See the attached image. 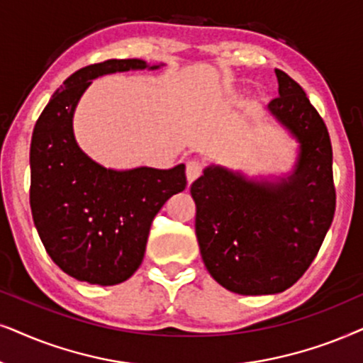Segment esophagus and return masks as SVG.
I'll return each instance as SVG.
<instances>
[{"label": "esophagus", "instance_id": "obj_1", "mask_svg": "<svg viewBox=\"0 0 363 363\" xmlns=\"http://www.w3.org/2000/svg\"><path fill=\"white\" fill-rule=\"evenodd\" d=\"M201 174H202V164L199 161H189V162H187V167H186L187 181L194 182L196 179L201 176Z\"/></svg>", "mask_w": 363, "mask_h": 363}]
</instances>
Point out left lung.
<instances>
[{
    "instance_id": "8db88e82",
    "label": "left lung",
    "mask_w": 363,
    "mask_h": 363,
    "mask_svg": "<svg viewBox=\"0 0 363 363\" xmlns=\"http://www.w3.org/2000/svg\"><path fill=\"white\" fill-rule=\"evenodd\" d=\"M275 76L279 98L267 109L298 143L292 171L249 177L212 164L191 186L206 269L240 296L292 287L315 259L335 212L327 125L291 76L280 69Z\"/></svg>"
}]
</instances>
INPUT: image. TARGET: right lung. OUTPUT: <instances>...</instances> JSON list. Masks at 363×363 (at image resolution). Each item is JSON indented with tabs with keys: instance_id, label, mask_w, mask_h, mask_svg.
I'll return each mask as SVG.
<instances>
[{
	"instance_id": "right-lung-1",
	"label": "right lung",
	"mask_w": 363,
	"mask_h": 363,
	"mask_svg": "<svg viewBox=\"0 0 363 363\" xmlns=\"http://www.w3.org/2000/svg\"><path fill=\"white\" fill-rule=\"evenodd\" d=\"M143 60H109L76 71L36 121L30 204L36 230L57 267L76 280L116 286L136 272L152 219L186 189V166L108 169L77 146L72 118L81 96L104 74L159 69Z\"/></svg>"
}]
</instances>
